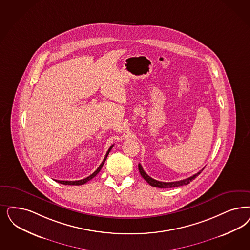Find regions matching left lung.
<instances>
[{
  "instance_id": "obj_1",
  "label": "left lung",
  "mask_w": 250,
  "mask_h": 250,
  "mask_svg": "<svg viewBox=\"0 0 250 250\" xmlns=\"http://www.w3.org/2000/svg\"><path fill=\"white\" fill-rule=\"evenodd\" d=\"M203 169H204V168H203ZM203 169H202L201 171L197 172L196 174L190 176L188 178H186V179H184V180L176 182H167V183H166V182L157 181L155 179L151 178V177H150L149 175H147L146 172H145V171L143 170L141 164H138V170H139V172H140L141 176H142L150 186L155 187V188H176V187H180V186L188 185L190 182L192 181V180H194V179L198 176V174L203 171Z\"/></svg>"
}]
</instances>
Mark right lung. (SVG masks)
I'll return each mask as SVG.
<instances>
[{
    "label": "right lung",
    "instance_id": "1",
    "mask_svg": "<svg viewBox=\"0 0 250 250\" xmlns=\"http://www.w3.org/2000/svg\"><path fill=\"white\" fill-rule=\"evenodd\" d=\"M112 146H110V148L108 149V151H107V153H106V155L104 157V161H103V163L101 164V165L98 167V169L95 171L92 174H90L89 176H87L86 178H84V179H82V180H78V181H61V180H55L56 182H58V183H60V184H62V185H69V186H80V185H84V184H86V182L89 181V180H91L93 177H95L99 172L101 171V169H102V167L104 166V163H105V161H106V159H107V156L109 154V152L111 151V149L112 148Z\"/></svg>",
    "mask_w": 250,
    "mask_h": 250
}]
</instances>
